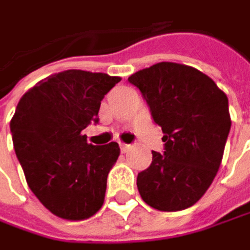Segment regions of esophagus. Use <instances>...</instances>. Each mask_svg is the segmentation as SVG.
<instances>
[{
  "mask_svg": "<svg viewBox=\"0 0 250 250\" xmlns=\"http://www.w3.org/2000/svg\"><path fill=\"white\" fill-rule=\"evenodd\" d=\"M119 148H121V152H128V149L131 148V145L129 144H119Z\"/></svg>",
  "mask_w": 250,
  "mask_h": 250,
  "instance_id": "esophagus-1",
  "label": "esophagus"
}]
</instances>
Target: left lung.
I'll return each instance as SVG.
<instances>
[{"instance_id":"left-lung-1","label":"left lung","mask_w":250,"mask_h":250,"mask_svg":"<svg viewBox=\"0 0 250 250\" xmlns=\"http://www.w3.org/2000/svg\"><path fill=\"white\" fill-rule=\"evenodd\" d=\"M128 81L141 91L165 142L138 173L142 199L164 212L195 205L222 162L232 124L228 97L204 72L182 63H155Z\"/></svg>"}]
</instances>
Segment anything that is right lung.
Returning a JSON list of instances; mask_svg holds the SVG:
<instances>
[{
	"label": "right lung",
	"instance_id": "1",
	"mask_svg": "<svg viewBox=\"0 0 250 250\" xmlns=\"http://www.w3.org/2000/svg\"><path fill=\"white\" fill-rule=\"evenodd\" d=\"M119 81L81 69L54 74L22 95L11 119L14 149L28 187L62 219H88L104 204L119 146L88 144L82 129L98 124L101 101Z\"/></svg>",
	"mask_w": 250,
	"mask_h": 250
}]
</instances>
